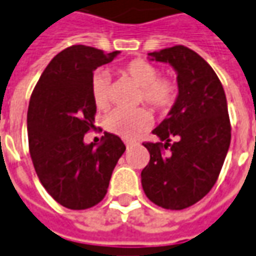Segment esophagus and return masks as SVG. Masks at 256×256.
<instances>
[{
  "mask_svg": "<svg viewBox=\"0 0 256 256\" xmlns=\"http://www.w3.org/2000/svg\"><path fill=\"white\" fill-rule=\"evenodd\" d=\"M124 144L126 148H130V146H132V145H135V142H134V140H125Z\"/></svg>",
  "mask_w": 256,
  "mask_h": 256,
  "instance_id": "obj_1",
  "label": "esophagus"
}]
</instances>
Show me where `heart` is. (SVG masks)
<instances>
[{
    "mask_svg": "<svg viewBox=\"0 0 256 256\" xmlns=\"http://www.w3.org/2000/svg\"><path fill=\"white\" fill-rule=\"evenodd\" d=\"M122 74L140 87V101L156 111H166L172 107L178 97V86L170 78H162L159 68L146 60L135 59L122 68ZM110 76L98 70L92 78V97L97 108H106L110 101ZM150 124L146 110H121L110 111L104 118L108 131L124 140L138 136Z\"/></svg>",
    "mask_w": 256,
    "mask_h": 256,
    "instance_id": "heart-1",
    "label": "heart"
}]
</instances>
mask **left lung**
I'll list each match as a JSON object with an SVG mask.
<instances>
[{
  "label": "left lung",
  "instance_id": "1",
  "mask_svg": "<svg viewBox=\"0 0 256 256\" xmlns=\"http://www.w3.org/2000/svg\"><path fill=\"white\" fill-rule=\"evenodd\" d=\"M148 56L172 66L179 92L168 116L152 131L160 142L144 144L150 159L140 182L152 203L183 210L202 200L218 179L231 142L227 98L212 66L186 46Z\"/></svg>",
  "mask_w": 256,
  "mask_h": 256
}]
</instances>
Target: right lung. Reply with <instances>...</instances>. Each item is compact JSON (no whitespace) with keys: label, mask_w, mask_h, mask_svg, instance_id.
<instances>
[{"label":"right lung","mask_w":256,"mask_h":256,"mask_svg":"<svg viewBox=\"0 0 256 256\" xmlns=\"http://www.w3.org/2000/svg\"><path fill=\"white\" fill-rule=\"evenodd\" d=\"M120 52L74 44L46 66L28 108L29 152L36 174L50 196L70 210H86L107 194L124 142L106 132L97 144H84L94 128L92 72Z\"/></svg>","instance_id":"obj_1"}]
</instances>
